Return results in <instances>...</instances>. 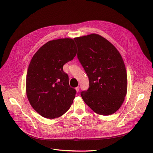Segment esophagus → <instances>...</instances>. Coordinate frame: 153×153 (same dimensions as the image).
<instances>
[{"label":"esophagus","mask_w":153,"mask_h":153,"mask_svg":"<svg viewBox=\"0 0 153 153\" xmlns=\"http://www.w3.org/2000/svg\"><path fill=\"white\" fill-rule=\"evenodd\" d=\"M76 91L77 92H78L79 91V86H77V87H76Z\"/></svg>","instance_id":"1"}]
</instances>
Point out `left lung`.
I'll return each instance as SVG.
<instances>
[{
	"mask_svg": "<svg viewBox=\"0 0 153 153\" xmlns=\"http://www.w3.org/2000/svg\"><path fill=\"white\" fill-rule=\"evenodd\" d=\"M74 39L77 46V58L89 81V89L81 94L83 100L99 115L114 114L121 107L127 92V74L121 54L98 34Z\"/></svg>",
	"mask_w": 153,
	"mask_h": 153,
	"instance_id": "1",
	"label": "left lung"
}]
</instances>
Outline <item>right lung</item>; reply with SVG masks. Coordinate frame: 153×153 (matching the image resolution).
I'll list each match as a JSON object with an SVG mask.
<instances>
[{
    "mask_svg": "<svg viewBox=\"0 0 153 153\" xmlns=\"http://www.w3.org/2000/svg\"><path fill=\"white\" fill-rule=\"evenodd\" d=\"M76 45L72 38L49 41L33 55L26 78V94L40 115L53 119L62 116L73 103L76 91L69 86L63 66L74 59Z\"/></svg>",
    "mask_w": 153,
    "mask_h": 153,
    "instance_id": "right-lung-1",
    "label": "right lung"
}]
</instances>
